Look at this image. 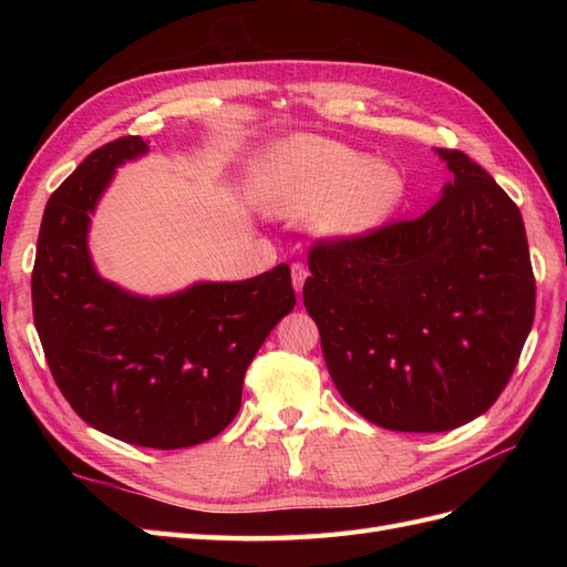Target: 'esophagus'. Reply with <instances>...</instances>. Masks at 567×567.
Returning <instances> with one entry per match:
<instances>
[{
    "instance_id": "obj_1",
    "label": "esophagus",
    "mask_w": 567,
    "mask_h": 567,
    "mask_svg": "<svg viewBox=\"0 0 567 567\" xmlns=\"http://www.w3.org/2000/svg\"><path fill=\"white\" fill-rule=\"evenodd\" d=\"M290 279H293L296 293H300L302 286H305V279H307V269H305V265H300V262H293V265H290Z\"/></svg>"
}]
</instances>
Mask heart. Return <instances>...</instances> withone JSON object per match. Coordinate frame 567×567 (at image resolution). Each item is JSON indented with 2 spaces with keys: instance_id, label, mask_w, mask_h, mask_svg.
Here are the masks:
<instances>
[{
  "instance_id": "b5f03b06",
  "label": "heart",
  "mask_w": 567,
  "mask_h": 567,
  "mask_svg": "<svg viewBox=\"0 0 567 567\" xmlns=\"http://www.w3.org/2000/svg\"><path fill=\"white\" fill-rule=\"evenodd\" d=\"M255 186L269 210L315 215V229L340 241L379 229L404 194L398 169L319 136L271 146L257 161Z\"/></svg>"
}]
</instances>
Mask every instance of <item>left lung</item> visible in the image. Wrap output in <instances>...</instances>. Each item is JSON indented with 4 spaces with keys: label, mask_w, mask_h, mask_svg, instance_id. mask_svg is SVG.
I'll return each instance as SVG.
<instances>
[{
    "label": "left lung",
    "mask_w": 567,
    "mask_h": 567,
    "mask_svg": "<svg viewBox=\"0 0 567 567\" xmlns=\"http://www.w3.org/2000/svg\"><path fill=\"white\" fill-rule=\"evenodd\" d=\"M437 153L454 179L431 210L307 255L305 310L340 398L400 433L485 414L535 321L518 205L463 151Z\"/></svg>",
    "instance_id": "left-lung-1"
}]
</instances>
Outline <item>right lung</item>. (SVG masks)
I'll return each mask as SVG.
<instances>
[{
  "instance_id": "obj_1",
  "label": "right lung",
  "mask_w": 567,
  "mask_h": 567,
  "mask_svg": "<svg viewBox=\"0 0 567 567\" xmlns=\"http://www.w3.org/2000/svg\"><path fill=\"white\" fill-rule=\"evenodd\" d=\"M146 151L142 136H120L51 194L32 269V317L51 375L84 423L140 447L182 450L234 421L246 369L296 307V290L288 265L165 298L132 296L101 279L87 248L90 215L115 167Z\"/></svg>"
}]
</instances>
